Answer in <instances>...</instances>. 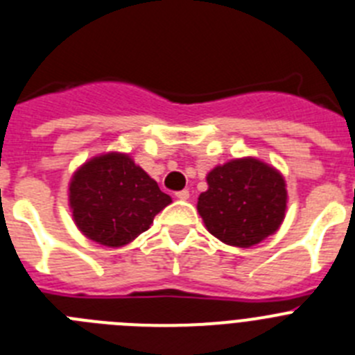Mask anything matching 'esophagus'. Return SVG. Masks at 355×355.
Instances as JSON below:
<instances>
[{"mask_svg":"<svg viewBox=\"0 0 355 355\" xmlns=\"http://www.w3.org/2000/svg\"><path fill=\"white\" fill-rule=\"evenodd\" d=\"M175 197L180 200H187L190 199V192H188V190H181V192H175Z\"/></svg>","mask_w":355,"mask_h":355,"instance_id":"1","label":"esophagus"}]
</instances>
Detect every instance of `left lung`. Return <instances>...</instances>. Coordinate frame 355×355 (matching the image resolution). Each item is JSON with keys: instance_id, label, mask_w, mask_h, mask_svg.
Segmentation results:
<instances>
[{"instance_id": "obj_1", "label": "left lung", "mask_w": 355, "mask_h": 355, "mask_svg": "<svg viewBox=\"0 0 355 355\" xmlns=\"http://www.w3.org/2000/svg\"><path fill=\"white\" fill-rule=\"evenodd\" d=\"M208 190L197 211L215 238L233 247H252L281 227L286 215V181L252 156L216 165L206 175Z\"/></svg>"}]
</instances>
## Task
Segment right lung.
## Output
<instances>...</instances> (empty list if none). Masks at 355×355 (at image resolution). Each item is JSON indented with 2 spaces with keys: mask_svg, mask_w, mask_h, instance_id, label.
<instances>
[{
  "mask_svg": "<svg viewBox=\"0 0 355 355\" xmlns=\"http://www.w3.org/2000/svg\"><path fill=\"white\" fill-rule=\"evenodd\" d=\"M172 202L126 153L110 150L85 162L69 183L72 220L99 245L124 247L147 231Z\"/></svg>",
  "mask_w": 355,
  "mask_h": 355,
  "instance_id": "add662e5",
  "label": "right lung"
}]
</instances>
